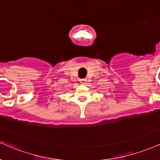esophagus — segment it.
Listing matches in <instances>:
<instances>
[{
	"instance_id": "34e87169",
	"label": "esophagus",
	"mask_w": 160,
	"mask_h": 160,
	"mask_svg": "<svg viewBox=\"0 0 160 160\" xmlns=\"http://www.w3.org/2000/svg\"><path fill=\"white\" fill-rule=\"evenodd\" d=\"M80 82L81 84H82V85H83V84H86V79H81V80H80Z\"/></svg>"
}]
</instances>
